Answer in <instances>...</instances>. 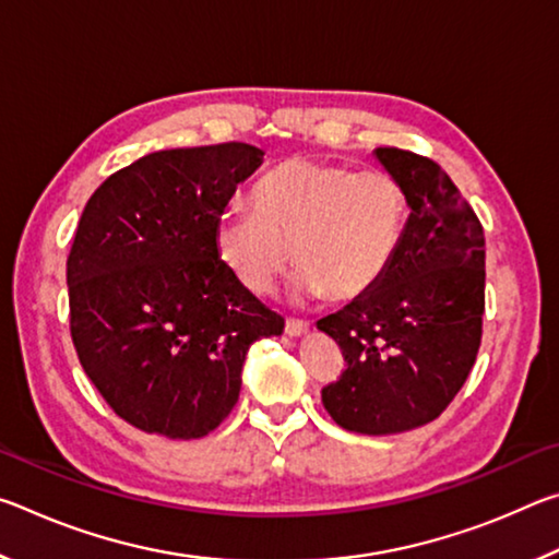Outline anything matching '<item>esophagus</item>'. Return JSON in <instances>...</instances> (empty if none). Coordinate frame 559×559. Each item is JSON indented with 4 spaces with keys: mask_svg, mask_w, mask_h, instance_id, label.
I'll return each instance as SVG.
<instances>
[{
    "mask_svg": "<svg viewBox=\"0 0 559 559\" xmlns=\"http://www.w3.org/2000/svg\"><path fill=\"white\" fill-rule=\"evenodd\" d=\"M308 330H310V323H306V320H293V318L286 320V335H290V337L306 335Z\"/></svg>",
    "mask_w": 559,
    "mask_h": 559,
    "instance_id": "1",
    "label": "esophagus"
}]
</instances>
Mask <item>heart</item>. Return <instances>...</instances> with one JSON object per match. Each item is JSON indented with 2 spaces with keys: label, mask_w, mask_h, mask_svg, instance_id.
Returning a JSON list of instances; mask_svg holds the SVG:
<instances>
[{
  "label": "heart",
  "mask_w": 559,
  "mask_h": 559,
  "mask_svg": "<svg viewBox=\"0 0 559 559\" xmlns=\"http://www.w3.org/2000/svg\"><path fill=\"white\" fill-rule=\"evenodd\" d=\"M404 224L406 197L390 173L290 157L261 177L253 212L231 206L216 219L214 243L253 296L273 293L296 259L300 293L349 302L380 286Z\"/></svg>",
  "instance_id": "heart-1"
}]
</instances>
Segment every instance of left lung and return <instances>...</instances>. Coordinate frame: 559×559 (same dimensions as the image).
Returning a JSON list of instances; mask_svg holds the SVG:
<instances>
[{
	"label": "left lung",
	"mask_w": 559,
	"mask_h": 559,
	"mask_svg": "<svg viewBox=\"0 0 559 559\" xmlns=\"http://www.w3.org/2000/svg\"><path fill=\"white\" fill-rule=\"evenodd\" d=\"M374 155L402 185L409 219L386 276L365 298L318 320L345 372L323 386L337 427L400 433L437 419L476 362L486 310V239L476 212L433 159Z\"/></svg>",
	"instance_id": "8db88e82"
}]
</instances>
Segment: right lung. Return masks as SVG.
Segmentation results:
<instances>
[{
	"instance_id": "add662e5",
	"label": "right lung",
	"mask_w": 559,
	"mask_h": 559,
	"mask_svg": "<svg viewBox=\"0 0 559 559\" xmlns=\"http://www.w3.org/2000/svg\"><path fill=\"white\" fill-rule=\"evenodd\" d=\"M261 159L246 143L159 150L110 175L81 214L66 261L73 347L135 429L206 437L239 402L251 343L283 333L214 243Z\"/></svg>"
}]
</instances>
